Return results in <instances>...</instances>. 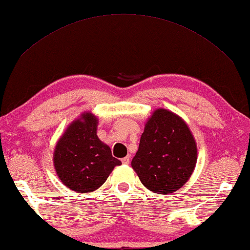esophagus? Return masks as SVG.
Segmentation results:
<instances>
[{
    "label": "esophagus",
    "instance_id": "esophagus-1",
    "mask_svg": "<svg viewBox=\"0 0 250 250\" xmlns=\"http://www.w3.org/2000/svg\"><path fill=\"white\" fill-rule=\"evenodd\" d=\"M121 161H122V164H124V165H129V162H130V157H129V156H126V157H125V158H122Z\"/></svg>",
    "mask_w": 250,
    "mask_h": 250
}]
</instances>
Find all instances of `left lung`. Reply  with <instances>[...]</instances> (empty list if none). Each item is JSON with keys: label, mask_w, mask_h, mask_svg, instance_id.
I'll return each mask as SVG.
<instances>
[{"label": "left lung", "mask_w": 250, "mask_h": 250, "mask_svg": "<svg viewBox=\"0 0 250 250\" xmlns=\"http://www.w3.org/2000/svg\"><path fill=\"white\" fill-rule=\"evenodd\" d=\"M197 146L191 132L177 114L158 109L145 126L131 166L150 191L169 195L192 175Z\"/></svg>", "instance_id": "1"}]
</instances>
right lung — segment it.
I'll use <instances>...</instances> for the list:
<instances>
[{
  "label": "right lung",
  "instance_id": "add662e5",
  "mask_svg": "<svg viewBox=\"0 0 250 250\" xmlns=\"http://www.w3.org/2000/svg\"><path fill=\"white\" fill-rule=\"evenodd\" d=\"M98 119L86 112L73 121L57 144L53 154L58 177L78 192H91L104 184L121 161L97 136Z\"/></svg>",
  "mask_w": 250,
  "mask_h": 250
}]
</instances>
